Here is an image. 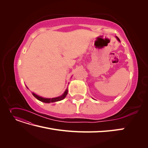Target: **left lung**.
<instances>
[{"instance_id": "8db88e82", "label": "left lung", "mask_w": 148, "mask_h": 148, "mask_svg": "<svg viewBox=\"0 0 148 148\" xmlns=\"http://www.w3.org/2000/svg\"><path fill=\"white\" fill-rule=\"evenodd\" d=\"M116 38H117V40H118V41H119V42H120V39H119V38L117 37V36H116Z\"/></svg>"}]
</instances>
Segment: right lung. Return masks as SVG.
Returning a JSON list of instances; mask_svg holds the SVG:
<instances>
[{"mask_svg": "<svg viewBox=\"0 0 148 148\" xmlns=\"http://www.w3.org/2000/svg\"><path fill=\"white\" fill-rule=\"evenodd\" d=\"M32 94H33V95L39 101L43 102H45V103H50V102H57V101H59L63 100L64 99H65V97L66 96L67 94H68V89H66L65 91L64 92V93L62 96H60L59 97H53V98H44V97H42L41 96H39L38 95H36V94L34 92H32Z\"/></svg>", "mask_w": 148, "mask_h": 148, "instance_id": "obj_1", "label": "right lung"}]
</instances>
